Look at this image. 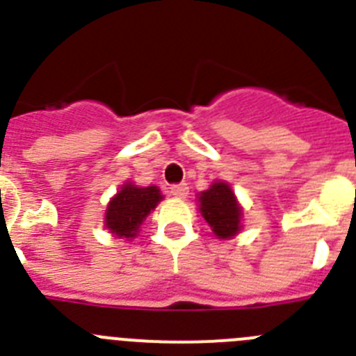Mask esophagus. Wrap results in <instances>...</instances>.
<instances>
[{"mask_svg":"<svg viewBox=\"0 0 356 356\" xmlns=\"http://www.w3.org/2000/svg\"><path fill=\"white\" fill-rule=\"evenodd\" d=\"M171 194L175 197H187L188 194V187L185 184H178V185H172L171 187Z\"/></svg>","mask_w":356,"mask_h":356,"instance_id":"esophagus-1","label":"esophagus"}]
</instances>
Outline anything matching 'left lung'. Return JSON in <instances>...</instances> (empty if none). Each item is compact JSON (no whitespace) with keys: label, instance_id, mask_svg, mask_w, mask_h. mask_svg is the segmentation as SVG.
Instances as JSON below:
<instances>
[{"label":"left lung","instance_id":"8db88e82","mask_svg":"<svg viewBox=\"0 0 356 356\" xmlns=\"http://www.w3.org/2000/svg\"><path fill=\"white\" fill-rule=\"evenodd\" d=\"M200 212L219 238H232L241 232L242 209L234 191L225 181H213L200 194Z\"/></svg>","mask_w":356,"mask_h":356}]
</instances>
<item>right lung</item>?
<instances>
[{
    "instance_id": "right-lung-1",
    "label": "right lung",
    "mask_w": 356,
    "mask_h": 356,
    "mask_svg": "<svg viewBox=\"0 0 356 356\" xmlns=\"http://www.w3.org/2000/svg\"><path fill=\"white\" fill-rule=\"evenodd\" d=\"M162 200L160 188L137 187L134 184H124L118 194L110 200L105 212V228L118 238L137 237L143 221L151 210H155L159 201Z\"/></svg>"
}]
</instances>
